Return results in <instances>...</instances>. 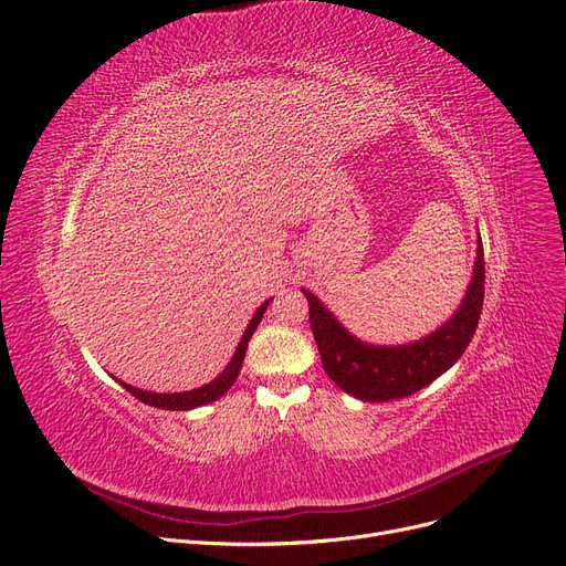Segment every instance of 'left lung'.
<instances>
[{"label":"left lung","mask_w":566,"mask_h":566,"mask_svg":"<svg viewBox=\"0 0 566 566\" xmlns=\"http://www.w3.org/2000/svg\"><path fill=\"white\" fill-rule=\"evenodd\" d=\"M302 292L308 298L311 328L322 365L336 386L363 402L400 400L448 373L473 340L484 302L482 238L478 232L473 276L459 308L437 331L407 345L358 340L311 290L302 287Z\"/></svg>","instance_id":"obj_1"}]
</instances>
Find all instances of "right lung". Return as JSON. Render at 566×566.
Masks as SVG:
<instances>
[{
    "mask_svg": "<svg viewBox=\"0 0 566 566\" xmlns=\"http://www.w3.org/2000/svg\"><path fill=\"white\" fill-rule=\"evenodd\" d=\"M272 298H268V302L260 304V308L255 311V315L251 317V322L247 324L244 334H242V340L238 343L235 347V354H232L230 363L226 365V368L221 370L219 377H214L210 384L201 386V388H193V390H185V392H150V390H144V388H135L129 386L125 381H120V386L125 390H129L132 395L137 397V400H142L144 405H150V407H157V409H169V411H189V409H196V407H203V405H210L214 400H219V397L235 384L240 370H242V363H244V356H247V347H249V340L253 336V331L258 328L264 311H268Z\"/></svg>",
    "mask_w": 566,
    "mask_h": 566,
    "instance_id": "add662e5",
    "label": "right lung"
}]
</instances>
